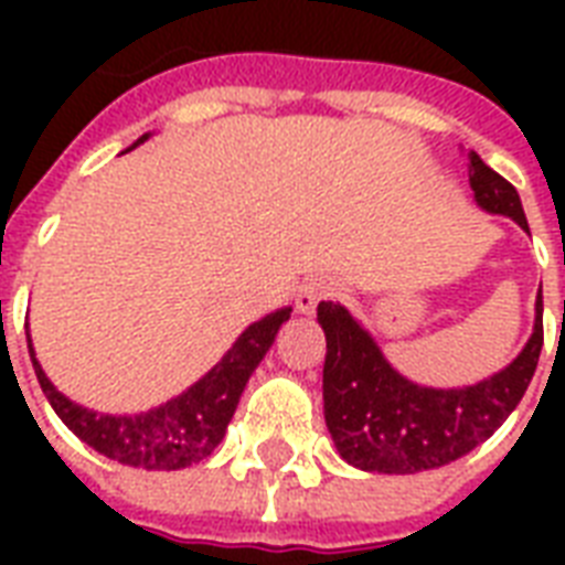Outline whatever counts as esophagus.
<instances>
[{"instance_id": "obj_1", "label": "esophagus", "mask_w": 565, "mask_h": 565, "mask_svg": "<svg viewBox=\"0 0 565 565\" xmlns=\"http://www.w3.org/2000/svg\"><path fill=\"white\" fill-rule=\"evenodd\" d=\"M334 296L337 284L331 281V278H310V281L299 290V296H296V310H299V313H313L319 301L334 299Z\"/></svg>"}]
</instances>
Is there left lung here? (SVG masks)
Listing matches in <instances>:
<instances>
[{
	"mask_svg": "<svg viewBox=\"0 0 565 565\" xmlns=\"http://www.w3.org/2000/svg\"><path fill=\"white\" fill-rule=\"evenodd\" d=\"M469 188L478 207L527 231L516 188L469 152ZM326 331V425L345 463L363 472L416 475L469 455L516 411L543 352V299L534 334L495 375L469 386H422L393 370L372 334L337 301H319Z\"/></svg>",
	"mask_w": 565,
	"mask_h": 565,
	"instance_id": "1",
	"label": "left lung"
}]
</instances>
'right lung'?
I'll return each instance as SVG.
<instances>
[{"label": "right lung", "mask_w": 565, "mask_h": 565, "mask_svg": "<svg viewBox=\"0 0 565 565\" xmlns=\"http://www.w3.org/2000/svg\"><path fill=\"white\" fill-rule=\"evenodd\" d=\"M143 140H149V135L140 137L137 143ZM290 313L292 308H281L252 322L234 340L228 352L222 354L220 363L211 372H204L184 393L158 404L152 411L131 413V416L96 413L70 402L64 393H57L46 372L40 370L34 349H31V337L29 352L52 411L75 437L122 466L149 469V472H172V469H188L204 457H211L213 448L220 446L248 377L257 370V363L264 361V354L275 343L278 328L290 319Z\"/></svg>", "instance_id": "obj_1"}]
</instances>
